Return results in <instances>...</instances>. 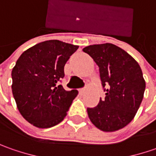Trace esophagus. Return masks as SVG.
<instances>
[{"instance_id": "esophagus-1", "label": "esophagus", "mask_w": 156, "mask_h": 156, "mask_svg": "<svg viewBox=\"0 0 156 156\" xmlns=\"http://www.w3.org/2000/svg\"><path fill=\"white\" fill-rule=\"evenodd\" d=\"M85 91H86V89H85V87H84V88H81V89L79 90V92H80V94H82L85 93Z\"/></svg>"}]
</instances>
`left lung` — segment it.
I'll return each mask as SVG.
<instances>
[{
	"label": "left lung",
	"instance_id": "8db88e82",
	"mask_svg": "<svg viewBox=\"0 0 156 156\" xmlns=\"http://www.w3.org/2000/svg\"><path fill=\"white\" fill-rule=\"evenodd\" d=\"M82 50L98 65L106 92L104 100L87 109L91 122L104 132L122 129L134 119L143 99L146 82L140 65L112 43L87 46Z\"/></svg>",
	"mask_w": 156,
	"mask_h": 156
}]
</instances>
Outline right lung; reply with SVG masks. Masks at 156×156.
<instances>
[{
	"instance_id": "right-lung-1",
	"label": "right lung",
	"mask_w": 156,
	"mask_h": 156,
	"mask_svg": "<svg viewBox=\"0 0 156 156\" xmlns=\"http://www.w3.org/2000/svg\"><path fill=\"white\" fill-rule=\"evenodd\" d=\"M79 46L58 40L40 42L24 51L12 69V92L23 118L40 129L54 127L67 115L78 91L58 82L64 66Z\"/></svg>"
}]
</instances>
